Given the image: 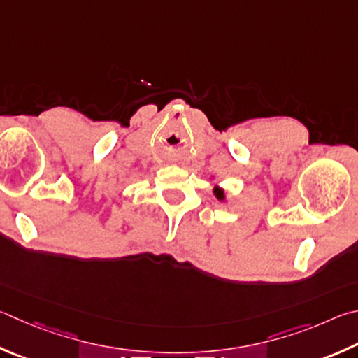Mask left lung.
<instances>
[{
    "instance_id": "1",
    "label": "left lung",
    "mask_w": 358,
    "mask_h": 358,
    "mask_svg": "<svg viewBox=\"0 0 358 358\" xmlns=\"http://www.w3.org/2000/svg\"><path fill=\"white\" fill-rule=\"evenodd\" d=\"M213 194H214V197H216L219 201H224V200L227 199V192H225V189H224V187L217 186V185L213 187Z\"/></svg>"
}]
</instances>
